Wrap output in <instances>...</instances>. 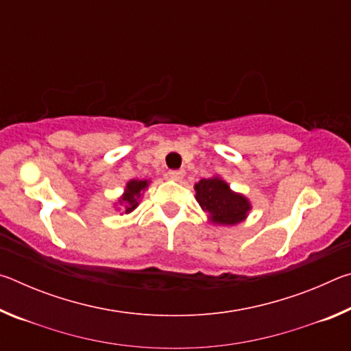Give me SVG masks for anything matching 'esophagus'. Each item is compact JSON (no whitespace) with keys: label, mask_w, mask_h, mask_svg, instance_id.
Segmentation results:
<instances>
[{"label":"esophagus","mask_w":351,"mask_h":351,"mask_svg":"<svg viewBox=\"0 0 351 351\" xmlns=\"http://www.w3.org/2000/svg\"><path fill=\"white\" fill-rule=\"evenodd\" d=\"M184 175H186V171H184V170H170L169 171V176L171 178V180H175V181L182 180Z\"/></svg>","instance_id":"34e87169"}]
</instances>
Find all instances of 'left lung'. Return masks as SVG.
I'll return each instance as SVG.
<instances>
[{"instance_id": "left-lung-1", "label": "left lung", "mask_w": 351, "mask_h": 351, "mask_svg": "<svg viewBox=\"0 0 351 351\" xmlns=\"http://www.w3.org/2000/svg\"><path fill=\"white\" fill-rule=\"evenodd\" d=\"M197 201L203 210L209 213L210 221L224 226H234L246 218L251 210L249 201L240 193L229 189L228 182L219 178L201 180L195 184Z\"/></svg>"}]
</instances>
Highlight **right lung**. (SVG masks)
Returning a JSON list of instances; mask_svg holds the SVG:
<instances>
[{"label": "right lung", "mask_w": 351, "mask_h": 351, "mask_svg": "<svg viewBox=\"0 0 351 351\" xmlns=\"http://www.w3.org/2000/svg\"><path fill=\"white\" fill-rule=\"evenodd\" d=\"M147 186H148V181H139V180H133L127 184L125 193H123V197L121 199H119V203L123 204V207H125V213L133 212L136 207H138L141 192Z\"/></svg>", "instance_id": "right-lung-1"}]
</instances>
